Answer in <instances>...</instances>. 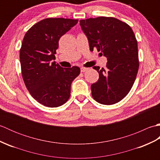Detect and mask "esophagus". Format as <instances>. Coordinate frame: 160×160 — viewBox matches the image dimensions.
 <instances>
[{"label":"esophagus","mask_w":160,"mask_h":160,"mask_svg":"<svg viewBox=\"0 0 160 160\" xmlns=\"http://www.w3.org/2000/svg\"><path fill=\"white\" fill-rule=\"evenodd\" d=\"M89 70V68H85V67H81L80 71L81 72H85V71Z\"/></svg>","instance_id":"esophagus-1"}]
</instances>
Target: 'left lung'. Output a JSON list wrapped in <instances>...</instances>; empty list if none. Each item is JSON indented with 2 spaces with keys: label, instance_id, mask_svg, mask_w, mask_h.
Returning a JSON list of instances; mask_svg holds the SVG:
<instances>
[{
  "label": "left lung",
  "instance_id": "obj_1",
  "mask_svg": "<svg viewBox=\"0 0 160 160\" xmlns=\"http://www.w3.org/2000/svg\"><path fill=\"white\" fill-rule=\"evenodd\" d=\"M80 25L92 52L97 49L107 58V67L93 68L99 79L91 84L94 100L113 104L127 96L133 85L139 69L138 42L131 27L113 17L80 20Z\"/></svg>",
  "mask_w": 160,
  "mask_h": 160
}]
</instances>
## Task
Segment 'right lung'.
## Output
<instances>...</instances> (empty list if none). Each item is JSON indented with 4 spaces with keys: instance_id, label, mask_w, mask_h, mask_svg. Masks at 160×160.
<instances>
[{
    "instance_id": "add662e5",
    "label": "right lung",
    "mask_w": 160,
    "mask_h": 160,
    "mask_svg": "<svg viewBox=\"0 0 160 160\" xmlns=\"http://www.w3.org/2000/svg\"><path fill=\"white\" fill-rule=\"evenodd\" d=\"M78 20L49 18L33 25L22 40L20 50L22 76L27 89L39 103L58 107L69 99L71 85L78 76V67L63 68L54 61L61 36Z\"/></svg>"
}]
</instances>
